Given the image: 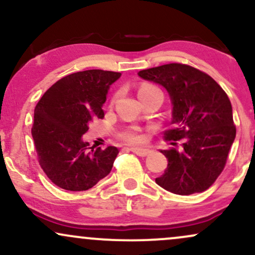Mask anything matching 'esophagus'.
Here are the masks:
<instances>
[{
	"label": "esophagus",
	"instance_id": "1",
	"mask_svg": "<svg viewBox=\"0 0 255 255\" xmlns=\"http://www.w3.org/2000/svg\"><path fill=\"white\" fill-rule=\"evenodd\" d=\"M129 150L131 152H134V153L137 154L139 157H146L148 153H150V151L146 150V148H140V147H130Z\"/></svg>",
	"mask_w": 255,
	"mask_h": 255
}]
</instances>
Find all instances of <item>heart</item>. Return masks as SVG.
<instances>
[{
  "mask_svg": "<svg viewBox=\"0 0 255 255\" xmlns=\"http://www.w3.org/2000/svg\"><path fill=\"white\" fill-rule=\"evenodd\" d=\"M154 92H160V90L154 86V85L142 84L139 87L137 95H139L140 98H144L146 96H150ZM121 139L127 142V144H139V142L142 141V135L139 133L136 128H130V129L126 130L125 133L121 134Z\"/></svg>",
  "mask_w": 255,
  "mask_h": 255,
  "instance_id": "obj_1",
  "label": "heart"
}]
</instances>
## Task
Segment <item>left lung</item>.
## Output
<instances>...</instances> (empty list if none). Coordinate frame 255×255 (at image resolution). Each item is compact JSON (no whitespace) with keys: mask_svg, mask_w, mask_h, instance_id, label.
<instances>
[{"mask_svg":"<svg viewBox=\"0 0 255 255\" xmlns=\"http://www.w3.org/2000/svg\"><path fill=\"white\" fill-rule=\"evenodd\" d=\"M137 74L165 87L172 103L171 128L164 131L172 147L160 151L168 168L156 183L178 195L206 191L223 171L236 136L227 93L209 74L188 64H163Z\"/></svg>","mask_w":255,"mask_h":255,"instance_id":"obj_1","label":"left lung"}]
</instances>
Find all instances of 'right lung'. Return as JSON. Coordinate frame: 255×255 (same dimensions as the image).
Wrapping results in <instances>:
<instances>
[{
  "label": "right lung",
  "mask_w": 255,
  "mask_h": 255,
  "mask_svg": "<svg viewBox=\"0 0 255 255\" xmlns=\"http://www.w3.org/2000/svg\"><path fill=\"white\" fill-rule=\"evenodd\" d=\"M121 73L90 69L60 79L34 108L32 137L40 168L52 183L72 192L87 191L109 175L119 150L89 151L83 135L102 109L110 85ZM92 148V147H90Z\"/></svg>",
  "instance_id": "1"
}]
</instances>
